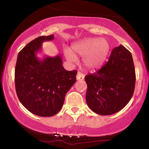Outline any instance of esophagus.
<instances>
[{
  "mask_svg": "<svg viewBox=\"0 0 149 149\" xmlns=\"http://www.w3.org/2000/svg\"><path fill=\"white\" fill-rule=\"evenodd\" d=\"M76 79H77V80H84V75L81 73V72H78L77 76H76Z\"/></svg>",
  "mask_w": 149,
  "mask_h": 149,
  "instance_id": "esophagus-1",
  "label": "esophagus"
}]
</instances>
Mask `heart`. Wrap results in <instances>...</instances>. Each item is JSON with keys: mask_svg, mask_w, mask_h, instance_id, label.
<instances>
[{"mask_svg": "<svg viewBox=\"0 0 149 149\" xmlns=\"http://www.w3.org/2000/svg\"><path fill=\"white\" fill-rule=\"evenodd\" d=\"M110 47L104 39L86 38L75 43L71 51H65V57L70 62H76V55L84 56L83 63L90 70L100 68L106 61Z\"/></svg>", "mask_w": 149, "mask_h": 149, "instance_id": "b5f03b06", "label": "heart"}]
</instances>
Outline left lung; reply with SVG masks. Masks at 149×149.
<instances>
[{
  "label": "left lung",
  "mask_w": 149,
  "mask_h": 149,
  "mask_svg": "<svg viewBox=\"0 0 149 149\" xmlns=\"http://www.w3.org/2000/svg\"><path fill=\"white\" fill-rule=\"evenodd\" d=\"M86 100L88 107L101 115L119 112L133 97L136 71L130 51L120 45L114 48L109 60L99 70L85 76Z\"/></svg>",
  "instance_id": "8db88e82"
}]
</instances>
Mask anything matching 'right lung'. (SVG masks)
<instances>
[{"instance_id":"obj_1","label":"right lung","mask_w":149,"mask_h":149,"mask_svg":"<svg viewBox=\"0 0 149 149\" xmlns=\"http://www.w3.org/2000/svg\"><path fill=\"white\" fill-rule=\"evenodd\" d=\"M53 39L51 34L30 42L19 52L15 68L19 101L29 112L41 117L53 116L61 110L66 93L76 81L77 71L66 70L61 55L37 58L43 42Z\"/></svg>"}]
</instances>
